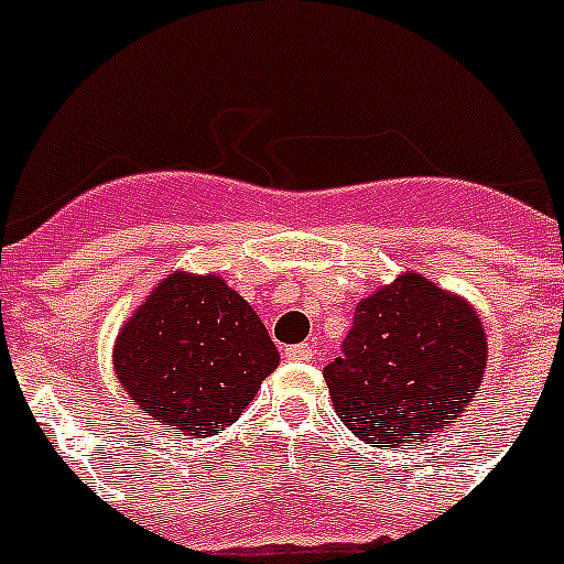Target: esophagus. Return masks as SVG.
I'll use <instances>...</instances> for the list:
<instances>
[{"instance_id": "34e87169", "label": "esophagus", "mask_w": 564, "mask_h": 564, "mask_svg": "<svg viewBox=\"0 0 564 564\" xmlns=\"http://www.w3.org/2000/svg\"><path fill=\"white\" fill-rule=\"evenodd\" d=\"M288 361H311L313 358V344H291L285 347Z\"/></svg>"}]
</instances>
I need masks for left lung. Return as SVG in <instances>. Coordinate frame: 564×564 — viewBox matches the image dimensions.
<instances>
[{"instance_id":"left-lung-1","label":"left lung","mask_w":564,"mask_h":564,"mask_svg":"<svg viewBox=\"0 0 564 564\" xmlns=\"http://www.w3.org/2000/svg\"><path fill=\"white\" fill-rule=\"evenodd\" d=\"M482 372L486 336L475 311L406 273L358 302L325 381L361 441L403 446L449 430L477 395Z\"/></svg>"}]
</instances>
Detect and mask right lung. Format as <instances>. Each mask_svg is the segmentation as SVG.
Instances as JSON below:
<instances>
[{
	"instance_id": "right-lung-1",
	"label": "right lung",
	"mask_w": 564,
	"mask_h": 564,
	"mask_svg": "<svg viewBox=\"0 0 564 564\" xmlns=\"http://www.w3.org/2000/svg\"><path fill=\"white\" fill-rule=\"evenodd\" d=\"M276 367L265 325L220 276L163 279L115 344L123 390L177 435L226 430Z\"/></svg>"
}]
</instances>
